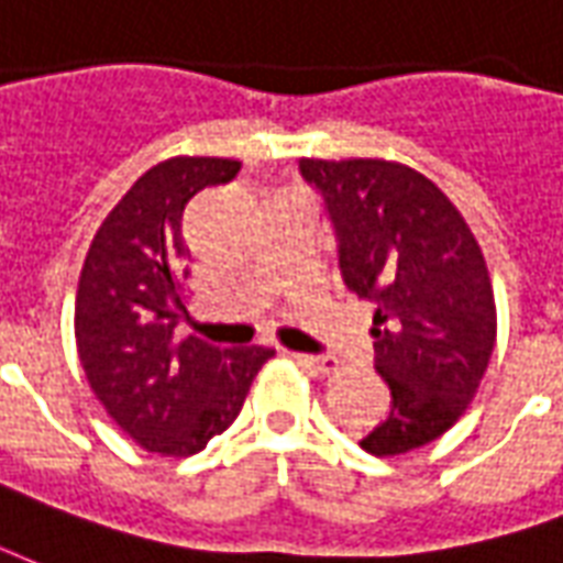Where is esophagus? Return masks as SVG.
<instances>
[{"mask_svg":"<svg viewBox=\"0 0 563 563\" xmlns=\"http://www.w3.org/2000/svg\"><path fill=\"white\" fill-rule=\"evenodd\" d=\"M299 366L309 368L314 375H332V372H339V360L335 356H311V354H294Z\"/></svg>","mask_w":563,"mask_h":563,"instance_id":"1","label":"esophagus"}]
</instances>
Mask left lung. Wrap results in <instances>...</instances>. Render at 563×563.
<instances>
[{"instance_id":"obj_1","label":"left lung","mask_w":563,"mask_h":563,"mask_svg":"<svg viewBox=\"0 0 563 563\" xmlns=\"http://www.w3.org/2000/svg\"><path fill=\"white\" fill-rule=\"evenodd\" d=\"M339 233L344 285L377 306L375 372L393 411L360 441L411 453L453 429L498 335L489 266L462 212L432 179L387 158H299Z\"/></svg>"}]
</instances>
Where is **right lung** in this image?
Masks as SVG:
<instances>
[{"label":"right lung","instance_id":"add662e5","mask_svg":"<svg viewBox=\"0 0 563 563\" xmlns=\"http://www.w3.org/2000/svg\"><path fill=\"white\" fill-rule=\"evenodd\" d=\"M240 167L209 155L158 162L110 209L86 252L74 299L77 356L110 420L146 453H200L236 420L254 375L276 354L174 339L191 261L186 203Z\"/></svg>","mask_w":563,"mask_h":563}]
</instances>
